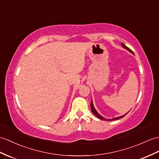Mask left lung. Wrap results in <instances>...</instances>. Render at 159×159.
<instances>
[{"instance_id":"1","label":"left lung","mask_w":159,"mask_h":159,"mask_svg":"<svg viewBox=\"0 0 159 159\" xmlns=\"http://www.w3.org/2000/svg\"><path fill=\"white\" fill-rule=\"evenodd\" d=\"M121 45H122V46L123 48H125V49H127V50H129V52H131V53H133L134 54V52H133V51L132 50H131L130 48H129L128 47H127V46H126L123 43H121ZM90 107H91V110H92V113L94 114V115H96V117H97L98 118H99L100 119H102V120H107L106 119H104L101 115H99L98 113V112L96 111V109H94V106H93V102H92V101L91 100V103H90ZM127 113H126L125 115H123V116H121V117H115V118H113V119L112 120H117V119H121V118H122V117H125V116L127 115ZM108 121H111V120H109L108 119Z\"/></svg>"}]
</instances>
